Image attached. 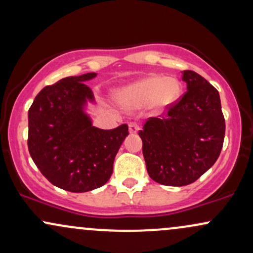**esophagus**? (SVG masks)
I'll list each match as a JSON object with an SVG mask.
<instances>
[{
  "label": "esophagus",
  "instance_id": "1",
  "mask_svg": "<svg viewBox=\"0 0 253 253\" xmlns=\"http://www.w3.org/2000/svg\"><path fill=\"white\" fill-rule=\"evenodd\" d=\"M128 129H129V132L132 133V134H135V133L138 132L139 129H140V127H139V125L136 123H129L128 124Z\"/></svg>",
  "mask_w": 253,
  "mask_h": 253
}]
</instances>
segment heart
<instances>
[{
    "instance_id": "b5f03b06",
    "label": "heart",
    "mask_w": 253,
    "mask_h": 253,
    "mask_svg": "<svg viewBox=\"0 0 253 253\" xmlns=\"http://www.w3.org/2000/svg\"><path fill=\"white\" fill-rule=\"evenodd\" d=\"M181 92V84L176 78L150 76L130 84L118 94L126 106H144L151 103L156 108H165L175 102Z\"/></svg>"
}]
</instances>
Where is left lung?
<instances>
[{
	"mask_svg": "<svg viewBox=\"0 0 253 253\" xmlns=\"http://www.w3.org/2000/svg\"><path fill=\"white\" fill-rule=\"evenodd\" d=\"M182 74L187 92L164 117L150 118L139 132L149 176L172 187L190 184L210 170L225 138L219 91L196 72Z\"/></svg>",
	"mask_w": 253,
	"mask_h": 253,
	"instance_id": "left-lung-1",
	"label": "left lung"
}]
</instances>
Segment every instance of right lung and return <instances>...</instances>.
<instances>
[{"label": "right lung", "mask_w": 253, "mask_h": 253, "mask_svg": "<svg viewBox=\"0 0 253 253\" xmlns=\"http://www.w3.org/2000/svg\"><path fill=\"white\" fill-rule=\"evenodd\" d=\"M96 75L65 77L45 86L28 110V151L34 164L52 184L71 193L106 184L128 135L126 124L114 129L92 126L85 108L95 97L85 82Z\"/></svg>", "instance_id": "1"}]
</instances>
